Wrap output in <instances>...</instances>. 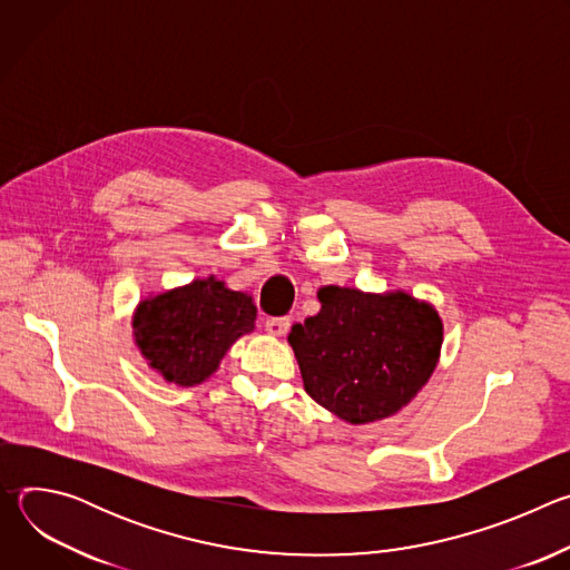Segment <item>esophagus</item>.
<instances>
[{
	"mask_svg": "<svg viewBox=\"0 0 570 570\" xmlns=\"http://www.w3.org/2000/svg\"><path fill=\"white\" fill-rule=\"evenodd\" d=\"M291 330V320L288 317H268L266 320V332L271 336H284Z\"/></svg>",
	"mask_w": 570,
	"mask_h": 570,
	"instance_id": "esophagus-1",
	"label": "esophagus"
}]
</instances>
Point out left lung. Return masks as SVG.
<instances>
[{"instance_id":"8db88e82","label":"left lung","mask_w":570,"mask_h":570,"mask_svg":"<svg viewBox=\"0 0 570 570\" xmlns=\"http://www.w3.org/2000/svg\"><path fill=\"white\" fill-rule=\"evenodd\" d=\"M317 315L293 324L304 390L350 424L385 420L431 379L442 347V320L413 295L322 286Z\"/></svg>"}]
</instances>
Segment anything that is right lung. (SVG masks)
<instances>
[{
  "label": "right lung",
  "instance_id": "right-lung-1",
  "mask_svg": "<svg viewBox=\"0 0 570 570\" xmlns=\"http://www.w3.org/2000/svg\"><path fill=\"white\" fill-rule=\"evenodd\" d=\"M253 297L214 275L141 299L132 336L146 363L169 383L191 387L209 379L227 350L255 332Z\"/></svg>",
  "mask_w": 570,
  "mask_h": 570
}]
</instances>
